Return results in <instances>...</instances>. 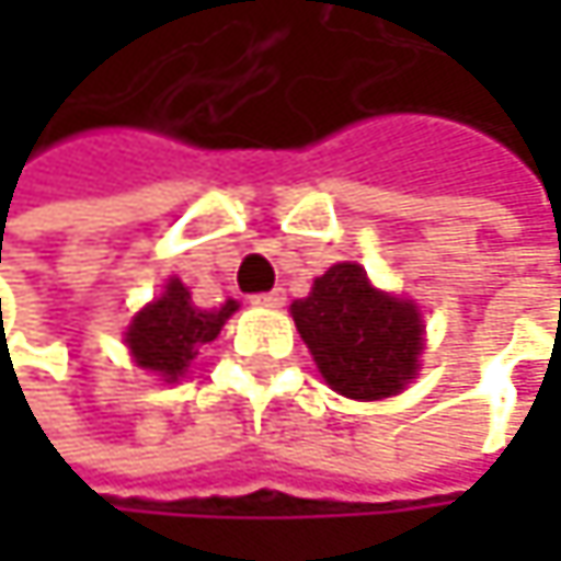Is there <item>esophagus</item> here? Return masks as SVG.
I'll return each mask as SVG.
<instances>
[{"label": "esophagus", "instance_id": "1", "mask_svg": "<svg viewBox=\"0 0 561 561\" xmlns=\"http://www.w3.org/2000/svg\"><path fill=\"white\" fill-rule=\"evenodd\" d=\"M282 301H285V291H282V288H273V291H260V295H253V305H263V308H279Z\"/></svg>", "mask_w": 561, "mask_h": 561}]
</instances>
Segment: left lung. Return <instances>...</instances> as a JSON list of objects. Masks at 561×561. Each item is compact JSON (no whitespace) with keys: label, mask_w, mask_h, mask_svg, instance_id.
Returning a JSON list of instances; mask_svg holds the SVG:
<instances>
[{"label":"left lung","mask_w":561,"mask_h":561,"mask_svg":"<svg viewBox=\"0 0 561 561\" xmlns=\"http://www.w3.org/2000/svg\"><path fill=\"white\" fill-rule=\"evenodd\" d=\"M291 318L321 377L341 396H396L419 370L415 305L377 291L357 263H337L314 279L308 298L291 301Z\"/></svg>","instance_id":"obj_1"}]
</instances>
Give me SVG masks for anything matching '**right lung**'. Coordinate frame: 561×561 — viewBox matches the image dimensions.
I'll use <instances>...</instances> for the list:
<instances>
[{
  "label": "right lung",
  "instance_id": "1",
  "mask_svg": "<svg viewBox=\"0 0 561 561\" xmlns=\"http://www.w3.org/2000/svg\"><path fill=\"white\" fill-rule=\"evenodd\" d=\"M237 311V301L220 308H197L191 291L178 279H171L149 308H142L129 331L126 344L142 370H156L169 380H178L184 367L197 357V351L214 341L224 321Z\"/></svg>",
  "mask_w": 561,
  "mask_h": 561
}]
</instances>
